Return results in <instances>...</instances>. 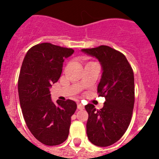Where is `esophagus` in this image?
Segmentation results:
<instances>
[{
  "mask_svg": "<svg viewBox=\"0 0 159 159\" xmlns=\"http://www.w3.org/2000/svg\"><path fill=\"white\" fill-rule=\"evenodd\" d=\"M77 107H78V108L79 110H82V109H84V105H82V104L81 103V102H78V105H77Z\"/></svg>",
  "mask_w": 159,
  "mask_h": 159,
  "instance_id": "1",
  "label": "esophagus"
}]
</instances>
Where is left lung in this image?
<instances>
[{"label": "left lung", "mask_w": 159, "mask_h": 159, "mask_svg": "<svg viewBox=\"0 0 159 159\" xmlns=\"http://www.w3.org/2000/svg\"><path fill=\"white\" fill-rule=\"evenodd\" d=\"M81 51L100 62L102 74L98 93L105 98L100 110L91 104L84 106L89 113L88 138L94 145L109 146L122 137L131 121L134 103V73L125 56L108 46Z\"/></svg>", "instance_id": "8db88e82"}]
</instances>
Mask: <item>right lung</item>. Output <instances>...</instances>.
<instances>
[{"mask_svg": "<svg viewBox=\"0 0 159 159\" xmlns=\"http://www.w3.org/2000/svg\"><path fill=\"white\" fill-rule=\"evenodd\" d=\"M74 52L50 43L37 44L28 50L20 68L18 94L24 118L32 134L49 146L66 141L77 108L72 100L54 103L50 93L61 77L65 59Z\"/></svg>", "mask_w": 159, "mask_h": 159, "instance_id": "right-lung-1", "label": "right lung"}]
</instances>
